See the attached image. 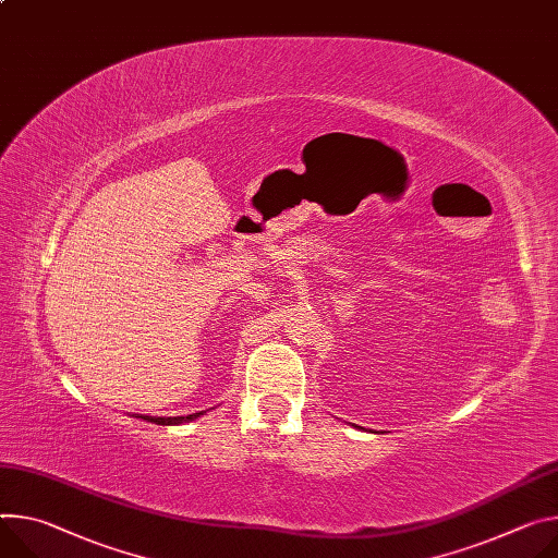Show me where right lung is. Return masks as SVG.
Listing matches in <instances>:
<instances>
[{
    "mask_svg": "<svg viewBox=\"0 0 558 558\" xmlns=\"http://www.w3.org/2000/svg\"><path fill=\"white\" fill-rule=\"evenodd\" d=\"M205 414L207 412H195V414H189V416H144V414H135V418L156 423V425H182V423H191V421L205 416Z\"/></svg>",
    "mask_w": 558,
    "mask_h": 558,
    "instance_id": "add662e5",
    "label": "right lung"
}]
</instances>
